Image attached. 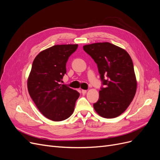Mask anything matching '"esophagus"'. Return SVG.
<instances>
[{
    "label": "esophagus",
    "instance_id": "obj_1",
    "mask_svg": "<svg viewBox=\"0 0 160 160\" xmlns=\"http://www.w3.org/2000/svg\"><path fill=\"white\" fill-rule=\"evenodd\" d=\"M81 93H82V94H85L87 93V90H84V89L81 90Z\"/></svg>",
    "mask_w": 160,
    "mask_h": 160
}]
</instances>
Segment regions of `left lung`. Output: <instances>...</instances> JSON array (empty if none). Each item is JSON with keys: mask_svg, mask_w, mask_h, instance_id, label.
I'll list each match as a JSON object with an SVG mask.
<instances>
[{"mask_svg": "<svg viewBox=\"0 0 160 160\" xmlns=\"http://www.w3.org/2000/svg\"><path fill=\"white\" fill-rule=\"evenodd\" d=\"M98 65L102 85L95 111L104 118L123 113L132 102L137 89L133 64L127 51L109 42L83 46Z\"/></svg>", "mask_w": 160, "mask_h": 160, "instance_id": "1", "label": "left lung"}]
</instances>
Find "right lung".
<instances>
[{
  "mask_svg": "<svg viewBox=\"0 0 160 160\" xmlns=\"http://www.w3.org/2000/svg\"><path fill=\"white\" fill-rule=\"evenodd\" d=\"M78 45L52 46L34 59L27 87L28 93L41 113L54 122L63 121L73 113L79 92L62 85L66 63Z\"/></svg>",
  "mask_w": 160,
  "mask_h": 160,
  "instance_id": "1",
  "label": "right lung"
}]
</instances>
